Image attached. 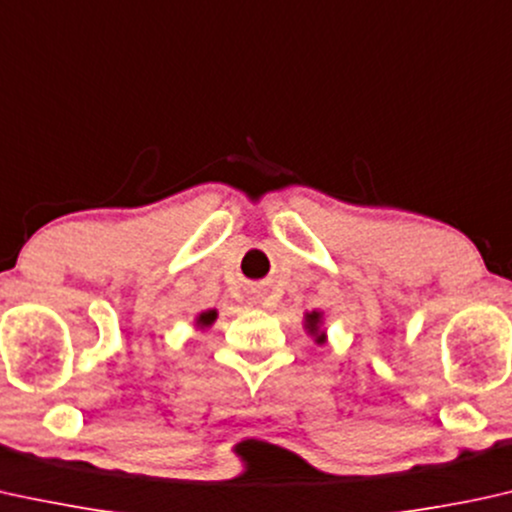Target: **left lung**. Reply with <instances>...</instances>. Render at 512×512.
<instances>
[{"instance_id":"1","label":"left lung","mask_w":512,"mask_h":512,"mask_svg":"<svg viewBox=\"0 0 512 512\" xmlns=\"http://www.w3.org/2000/svg\"><path fill=\"white\" fill-rule=\"evenodd\" d=\"M321 325H323L321 311H309V314H305V328H307L309 335L316 339V344L325 342V332L321 330Z\"/></svg>"}]
</instances>
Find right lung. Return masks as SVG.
Masks as SVG:
<instances>
[{
    "instance_id": "1",
    "label": "right lung",
    "mask_w": 512,
    "mask_h": 512,
    "mask_svg": "<svg viewBox=\"0 0 512 512\" xmlns=\"http://www.w3.org/2000/svg\"><path fill=\"white\" fill-rule=\"evenodd\" d=\"M214 321H217V311L210 309V311H203V314H198L196 325L198 328H210Z\"/></svg>"
}]
</instances>
